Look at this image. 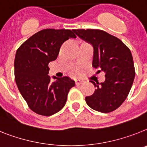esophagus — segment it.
Wrapping results in <instances>:
<instances>
[{
  "label": "esophagus",
  "instance_id": "1",
  "mask_svg": "<svg viewBox=\"0 0 147 147\" xmlns=\"http://www.w3.org/2000/svg\"><path fill=\"white\" fill-rule=\"evenodd\" d=\"M85 83V81H83V80H77L76 81V85H81V84H83Z\"/></svg>",
  "mask_w": 147,
  "mask_h": 147
}]
</instances>
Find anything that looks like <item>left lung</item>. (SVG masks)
<instances>
[{
	"label": "left lung",
	"mask_w": 147,
	"mask_h": 147,
	"mask_svg": "<svg viewBox=\"0 0 147 147\" xmlns=\"http://www.w3.org/2000/svg\"><path fill=\"white\" fill-rule=\"evenodd\" d=\"M80 38L90 43L94 49L92 66L105 72L102 83L90 81L94 93L85 98L92 109L109 113L117 109L125 100L135 76L130 49L119 39L102 30H72Z\"/></svg>",
	"instance_id": "obj_1"
}]
</instances>
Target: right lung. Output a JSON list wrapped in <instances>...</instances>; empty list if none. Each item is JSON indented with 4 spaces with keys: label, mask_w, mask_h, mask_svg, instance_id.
<instances>
[{
    "label": "right lung",
    "mask_w": 147,
    "mask_h": 147,
    "mask_svg": "<svg viewBox=\"0 0 147 147\" xmlns=\"http://www.w3.org/2000/svg\"><path fill=\"white\" fill-rule=\"evenodd\" d=\"M76 38L71 30L44 29L30 36L17 49L15 80L28 107L37 114L53 115L66 105L75 81L67 76L51 83L49 63L58 56L63 43Z\"/></svg>",
    "instance_id": "right-lung-1"
}]
</instances>
